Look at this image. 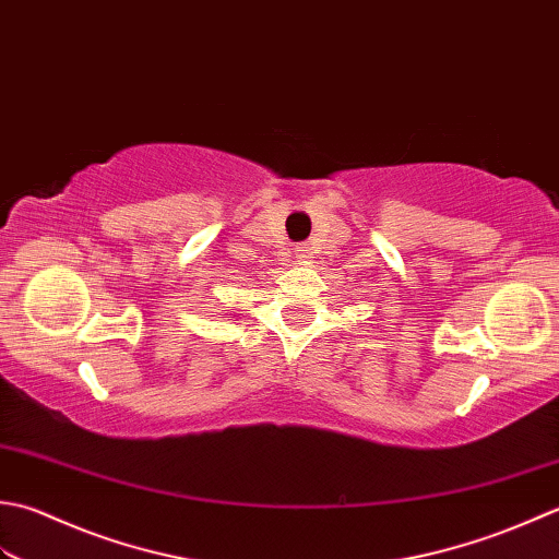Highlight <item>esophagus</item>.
Masks as SVG:
<instances>
[{
  "instance_id": "obj_1",
  "label": "esophagus",
  "mask_w": 559,
  "mask_h": 559,
  "mask_svg": "<svg viewBox=\"0 0 559 559\" xmlns=\"http://www.w3.org/2000/svg\"><path fill=\"white\" fill-rule=\"evenodd\" d=\"M294 255H296V263H309V258H311V248L306 246V243H299L294 248Z\"/></svg>"
}]
</instances>
